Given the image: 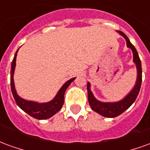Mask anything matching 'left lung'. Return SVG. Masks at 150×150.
<instances>
[{"label":"left lung","mask_w":150,"mask_h":150,"mask_svg":"<svg viewBox=\"0 0 150 150\" xmlns=\"http://www.w3.org/2000/svg\"><path fill=\"white\" fill-rule=\"evenodd\" d=\"M118 32L120 35H122L123 37L125 38V39L126 40V43H127V46L132 50V54H133V62L136 64L137 70V78L135 86L133 87L132 91H130L123 100L118 101V102H115V103H104V102L97 100L94 97V96L90 89V87H91L90 83H88V87H87L88 102H89L91 109L95 111L96 112L99 113L101 116H105V117H110V118H113V117H116V116L120 115L134 103V101L136 100V99L138 96L140 89H141L142 80V62L139 58L138 53L137 51L134 46L130 42V41L125 34L121 31H118Z\"/></svg>","instance_id":"8db88e82"}]
</instances>
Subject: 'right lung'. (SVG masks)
I'll return each instance as SVG.
<instances>
[{
	"instance_id": "add662e5",
	"label": "right lung",
	"mask_w": 150,
	"mask_h": 150,
	"mask_svg": "<svg viewBox=\"0 0 150 150\" xmlns=\"http://www.w3.org/2000/svg\"><path fill=\"white\" fill-rule=\"evenodd\" d=\"M18 50H17L14 58L13 59L11 71H10V84H11L12 93H13L15 101L22 110L35 119L45 120L50 118L62 108L63 103H64V94H65L66 90L69 87V85L71 83V82L75 80V78H72L69 79L67 82H66L62 86V88L59 89L55 97L50 102L40 104V103L34 102V101L24 100L20 97L17 93L16 89H15L14 81H13V74H14L15 67H16V58H17Z\"/></svg>"
}]
</instances>
